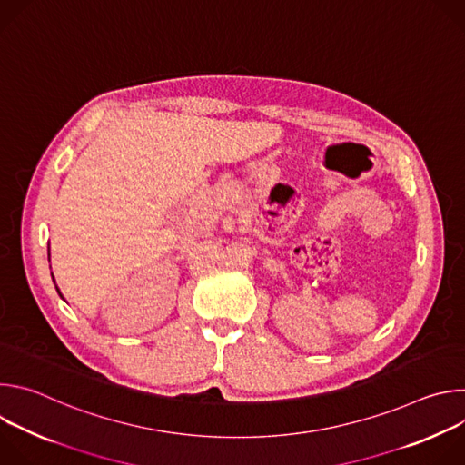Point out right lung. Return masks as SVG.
<instances>
[{
  "label": "right lung",
  "instance_id": "obj_1",
  "mask_svg": "<svg viewBox=\"0 0 465 465\" xmlns=\"http://www.w3.org/2000/svg\"><path fill=\"white\" fill-rule=\"evenodd\" d=\"M47 257H49V250H47ZM53 276V274H51ZM58 294H60V291H58Z\"/></svg>",
  "mask_w": 465,
  "mask_h": 465
}]
</instances>
